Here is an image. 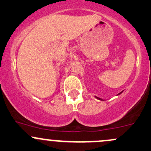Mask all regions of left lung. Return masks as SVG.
<instances>
[{"label": "left lung", "mask_w": 151, "mask_h": 151, "mask_svg": "<svg viewBox=\"0 0 151 151\" xmlns=\"http://www.w3.org/2000/svg\"><path fill=\"white\" fill-rule=\"evenodd\" d=\"M122 93V92H121V93H119V94L118 95H119V94H121V93ZM96 98H97V99H99V100H101V101H104V100H103V99H101V98H98V97H96Z\"/></svg>", "instance_id": "left-lung-1"}]
</instances>
